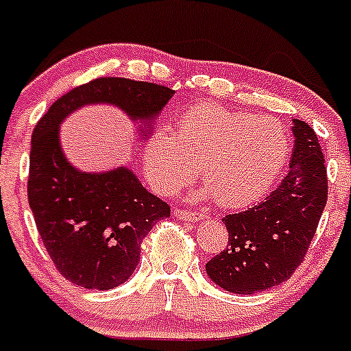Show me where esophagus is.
<instances>
[{
  "label": "esophagus",
  "mask_w": 351,
  "mask_h": 351,
  "mask_svg": "<svg viewBox=\"0 0 351 351\" xmlns=\"http://www.w3.org/2000/svg\"><path fill=\"white\" fill-rule=\"evenodd\" d=\"M173 215H175L176 219H180V221H202L204 219V214H200V212H192V210H185V208H175L173 210Z\"/></svg>",
  "instance_id": "esophagus-1"
}]
</instances>
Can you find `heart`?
I'll return each mask as SVG.
<instances>
[{
	"mask_svg": "<svg viewBox=\"0 0 351 351\" xmlns=\"http://www.w3.org/2000/svg\"><path fill=\"white\" fill-rule=\"evenodd\" d=\"M289 154L275 120L202 101L178 117L176 132L156 129L143 151L151 189L173 195L198 173L215 204L239 208L263 197Z\"/></svg>",
	"mask_w": 351,
	"mask_h": 351,
	"instance_id": "heart-1",
	"label": "heart"
}]
</instances>
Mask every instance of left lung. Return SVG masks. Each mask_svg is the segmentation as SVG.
<instances>
[{
	"label": "left lung",
	"instance_id": "obj_1",
	"mask_svg": "<svg viewBox=\"0 0 351 351\" xmlns=\"http://www.w3.org/2000/svg\"><path fill=\"white\" fill-rule=\"evenodd\" d=\"M287 176L254 207L222 219L228 246L207 263L208 277L234 293H254L289 280L304 261L328 200L324 156L313 127L293 120Z\"/></svg>",
	"mask_w": 351,
	"mask_h": 351
}]
</instances>
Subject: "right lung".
<instances>
[{
	"label": "right lung",
	"mask_w": 351,
	"mask_h": 351,
	"mask_svg": "<svg viewBox=\"0 0 351 351\" xmlns=\"http://www.w3.org/2000/svg\"><path fill=\"white\" fill-rule=\"evenodd\" d=\"M175 90L127 77H98L51 105L32 134L28 205L59 274L84 289L108 290L136 270L141 246L169 205L147 192L130 169L83 173L66 161L59 123L88 104H113L132 119H151Z\"/></svg>",
	"instance_id": "obj_1"
}]
</instances>
